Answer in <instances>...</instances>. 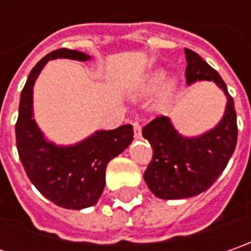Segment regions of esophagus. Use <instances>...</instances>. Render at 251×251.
<instances>
[{
    "mask_svg": "<svg viewBox=\"0 0 251 251\" xmlns=\"http://www.w3.org/2000/svg\"><path fill=\"white\" fill-rule=\"evenodd\" d=\"M134 134H135V138H140L141 137V124L138 121H135L134 124Z\"/></svg>",
    "mask_w": 251,
    "mask_h": 251,
    "instance_id": "esophagus-1",
    "label": "esophagus"
}]
</instances>
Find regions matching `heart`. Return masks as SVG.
<instances>
[{
    "label": "heart",
    "instance_id": "b5f03b06",
    "mask_svg": "<svg viewBox=\"0 0 251 251\" xmlns=\"http://www.w3.org/2000/svg\"><path fill=\"white\" fill-rule=\"evenodd\" d=\"M165 79V74L163 71H153L145 79H144V91L145 92H153L156 91L159 88L162 82ZM175 91H176V82L173 79H169L166 82L163 83L162 89L159 92V96H158V107L159 109H163L169 101L172 100L173 95H175Z\"/></svg>",
    "mask_w": 251,
    "mask_h": 251
}]
</instances>
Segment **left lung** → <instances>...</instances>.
Instances as JSON below:
<instances>
[{
  "mask_svg": "<svg viewBox=\"0 0 251 251\" xmlns=\"http://www.w3.org/2000/svg\"><path fill=\"white\" fill-rule=\"evenodd\" d=\"M184 53L188 85L197 81L215 82L226 96V109L212 130L198 137L178 134L166 116L156 117L142 128L144 138L153 150L144 180L162 200L194 197L208 190L226 168L237 142L235 103L224 79L197 53L188 49Z\"/></svg>",
  "mask_w": 251,
  "mask_h": 251,
  "instance_id": "8db88e82",
  "label": "left lung"
}]
</instances>
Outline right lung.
<instances>
[{"instance_id":"1","label":"right lung","mask_w":251,"mask_h":251,"mask_svg":"<svg viewBox=\"0 0 251 251\" xmlns=\"http://www.w3.org/2000/svg\"><path fill=\"white\" fill-rule=\"evenodd\" d=\"M91 60V55L58 49L43 57L30 71L25 83L19 116L15 126L16 147L25 172L33 186L47 200L67 209L95 205L106 184V166L132 142V126L96 131L75 145L61 147L44 138L33 119V85L50 60Z\"/></svg>"}]
</instances>
